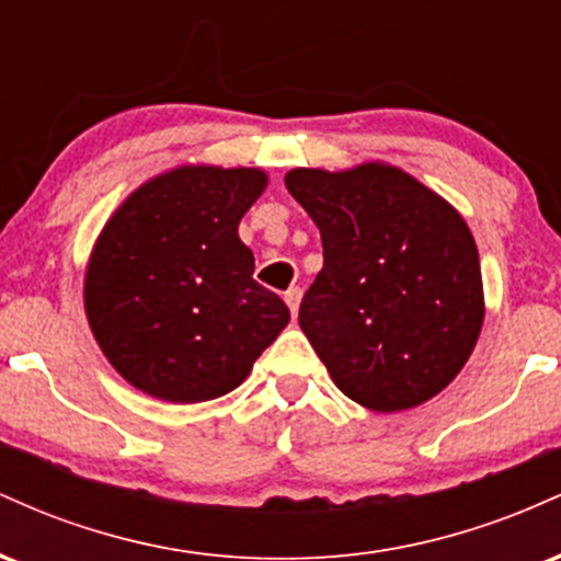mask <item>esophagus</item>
<instances>
[{
	"label": "esophagus",
	"instance_id": "34e87169",
	"mask_svg": "<svg viewBox=\"0 0 561 561\" xmlns=\"http://www.w3.org/2000/svg\"><path fill=\"white\" fill-rule=\"evenodd\" d=\"M300 298H302L300 287H289L287 293H285V302L289 306V311H293V317H295V313H298V308H300Z\"/></svg>",
	"mask_w": 561,
	"mask_h": 561
}]
</instances>
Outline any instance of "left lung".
I'll list each match as a JSON object with an SVG mask.
<instances>
[{"label":"left lung","mask_w":561,"mask_h":561,"mask_svg":"<svg viewBox=\"0 0 561 561\" xmlns=\"http://www.w3.org/2000/svg\"><path fill=\"white\" fill-rule=\"evenodd\" d=\"M285 184L324 244L298 321L334 385L382 414L448 388L485 317L478 244L459 210L388 163L295 169Z\"/></svg>","instance_id":"1"}]
</instances>
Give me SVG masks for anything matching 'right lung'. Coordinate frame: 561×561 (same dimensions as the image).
<instances>
[{
	"label": "right lung",
	"mask_w": 561,
	"mask_h": 561,
	"mask_svg": "<svg viewBox=\"0 0 561 561\" xmlns=\"http://www.w3.org/2000/svg\"><path fill=\"white\" fill-rule=\"evenodd\" d=\"M261 169L179 165L134 190L96 237L83 308L128 385L171 403L227 396L287 327L237 227Z\"/></svg>",
	"instance_id": "obj_1"
}]
</instances>
